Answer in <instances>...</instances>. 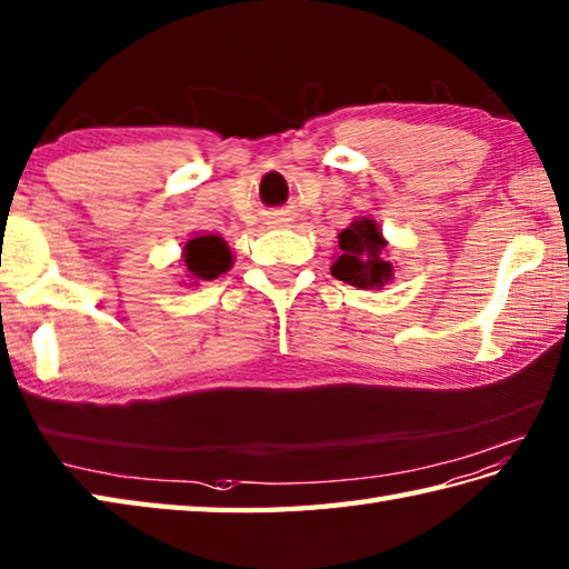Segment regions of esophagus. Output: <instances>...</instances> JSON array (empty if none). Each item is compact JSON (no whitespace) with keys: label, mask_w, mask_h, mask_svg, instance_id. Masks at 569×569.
<instances>
[{"label":"esophagus","mask_w":569,"mask_h":569,"mask_svg":"<svg viewBox=\"0 0 569 569\" xmlns=\"http://www.w3.org/2000/svg\"><path fill=\"white\" fill-rule=\"evenodd\" d=\"M287 223H289V218H272L268 226H270V228H284Z\"/></svg>","instance_id":"34e87169"}]
</instances>
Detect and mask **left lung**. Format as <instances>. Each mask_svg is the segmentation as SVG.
Segmentation results:
<instances>
[{
    "label": "left lung",
    "mask_w": 569,
    "mask_h": 569,
    "mask_svg": "<svg viewBox=\"0 0 569 569\" xmlns=\"http://www.w3.org/2000/svg\"><path fill=\"white\" fill-rule=\"evenodd\" d=\"M386 248L388 240L382 238L376 220L356 218L339 233V254L331 264V274L358 289H380L392 280Z\"/></svg>",
    "instance_id": "obj_1"
}]
</instances>
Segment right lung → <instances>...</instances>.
I'll list each match as a JSON object with an SVG mask.
<instances>
[{
	"label": "right lung",
	"instance_id": "1",
	"mask_svg": "<svg viewBox=\"0 0 569 569\" xmlns=\"http://www.w3.org/2000/svg\"><path fill=\"white\" fill-rule=\"evenodd\" d=\"M230 264H233V252L220 236H196L183 246V268L193 284L216 280L218 274L230 270Z\"/></svg>",
	"mask_w": 569,
	"mask_h": 569
}]
</instances>
